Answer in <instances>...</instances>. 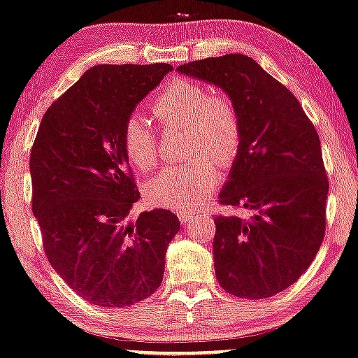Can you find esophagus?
I'll list each match as a JSON object with an SVG mask.
<instances>
[{"mask_svg":"<svg viewBox=\"0 0 358 358\" xmlns=\"http://www.w3.org/2000/svg\"><path fill=\"white\" fill-rule=\"evenodd\" d=\"M194 214L192 210H178V217H179V220H180V224H189V222H192L194 220Z\"/></svg>","mask_w":358,"mask_h":358,"instance_id":"esophagus-1","label":"esophagus"}]
</instances>
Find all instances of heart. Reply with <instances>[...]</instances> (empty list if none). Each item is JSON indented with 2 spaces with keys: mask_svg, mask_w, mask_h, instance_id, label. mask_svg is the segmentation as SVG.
I'll list each match as a JSON object with an SVG mask.
<instances>
[{
  "mask_svg": "<svg viewBox=\"0 0 358 358\" xmlns=\"http://www.w3.org/2000/svg\"><path fill=\"white\" fill-rule=\"evenodd\" d=\"M164 129L187 127V156L184 164L161 171L145 184V201L154 207L189 210L209 196L219 180V167H231L242 145V122L234 101L213 92L209 86L180 79L167 86L151 106ZM121 143L136 169L151 171L159 159L157 136L138 114L124 121Z\"/></svg>",
  "mask_w": 358,
  "mask_h": 358,
  "instance_id": "obj_1",
  "label": "heart"
}]
</instances>
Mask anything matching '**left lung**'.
I'll list each match as a JSON object with an SVG mask.
<instances>
[{
    "label": "left lung",
    "instance_id": "obj_1",
    "mask_svg": "<svg viewBox=\"0 0 358 358\" xmlns=\"http://www.w3.org/2000/svg\"><path fill=\"white\" fill-rule=\"evenodd\" d=\"M178 71L222 87L242 122L219 202L249 217L215 215V277L241 299L279 294L307 271L325 236L329 179L319 134L297 98L252 57H206Z\"/></svg>",
    "mask_w": 358,
    "mask_h": 358
}]
</instances>
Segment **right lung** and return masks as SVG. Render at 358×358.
<instances>
[{
  "mask_svg": "<svg viewBox=\"0 0 358 358\" xmlns=\"http://www.w3.org/2000/svg\"><path fill=\"white\" fill-rule=\"evenodd\" d=\"M171 64H98L44 113L29 157L33 214L52 268L101 307H129L161 285L178 215H127L139 199L121 132Z\"/></svg>",
  "mask_w": 358,
  "mask_h": 358,
  "instance_id": "1",
  "label": "right lung"
}]
</instances>
